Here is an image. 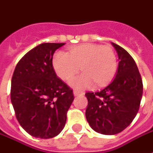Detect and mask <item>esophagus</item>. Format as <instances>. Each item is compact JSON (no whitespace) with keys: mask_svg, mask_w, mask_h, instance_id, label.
<instances>
[{"mask_svg":"<svg viewBox=\"0 0 153 153\" xmlns=\"http://www.w3.org/2000/svg\"><path fill=\"white\" fill-rule=\"evenodd\" d=\"M84 93L83 92H79L78 91V90H74V96H79V95H84Z\"/></svg>","mask_w":153,"mask_h":153,"instance_id":"esophagus-1","label":"esophagus"}]
</instances>
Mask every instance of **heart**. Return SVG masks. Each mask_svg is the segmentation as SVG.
Returning a JSON list of instances; mask_svg holds the SVG:
<instances>
[{
    "label": "heart",
    "mask_w": 153,
    "mask_h": 153,
    "mask_svg": "<svg viewBox=\"0 0 153 153\" xmlns=\"http://www.w3.org/2000/svg\"><path fill=\"white\" fill-rule=\"evenodd\" d=\"M52 64L62 79L69 80L81 69L83 73L69 81L73 87L83 89L103 86L114 78L117 70V58L109 46L96 44H83L70 48L69 53L59 51L54 54Z\"/></svg>",
    "instance_id": "b5f03b06"
}]
</instances>
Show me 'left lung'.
Segmentation results:
<instances>
[{"label": "left lung", "instance_id": "obj_1", "mask_svg": "<svg viewBox=\"0 0 153 153\" xmlns=\"http://www.w3.org/2000/svg\"><path fill=\"white\" fill-rule=\"evenodd\" d=\"M118 56L116 76L107 87L85 96V116L95 132L114 135L128 126L138 112L143 97V80L136 63L123 48L112 43Z\"/></svg>", "mask_w": 153, "mask_h": 153}]
</instances>
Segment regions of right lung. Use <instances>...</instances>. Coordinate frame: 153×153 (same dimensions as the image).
Masks as SVG:
<instances>
[{
	"label": "right lung",
	"mask_w": 153,
	"mask_h": 153,
	"mask_svg": "<svg viewBox=\"0 0 153 153\" xmlns=\"http://www.w3.org/2000/svg\"><path fill=\"white\" fill-rule=\"evenodd\" d=\"M65 43H43L25 54L11 79L10 100L19 123L30 135L42 139L65 128L74 101L70 89L54 72L52 59Z\"/></svg>",
	"instance_id": "obj_1"
}]
</instances>
